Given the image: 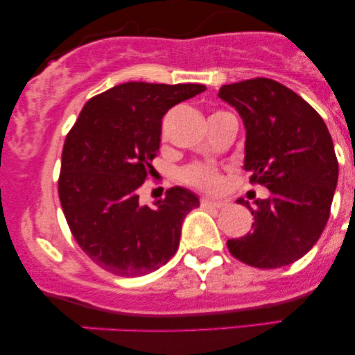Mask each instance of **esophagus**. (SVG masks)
Here are the masks:
<instances>
[{
    "instance_id": "esophagus-1",
    "label": "esophagus",
    "mask_w": 355,
    "mask_h": 355,
    "mask_svg": "<svg viewBox=\"0 0 355 355\" xmlns=\"http://www.w3.org/2000/svg\"><path fill=\"white\" fill-rule=\"evenodd\" d=\"M202 205L207 207V209H223V207L227 205V202L218 200V198L203 197V198H202Z\"/></svg>"
}]
</instances>
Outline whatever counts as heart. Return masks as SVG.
<instances>
[{"label": "heart", "instance_id": "heart-1", "mask_svg": "<svg viewBox=\"0 0 355 355\" xmlns=\"http://www.w3.org/2000/svg\"><path fill=\"white\" fill-rule=\"evenodd\" d=\"M183 178L191 185H197L205 190H214L220 185L218 173L209 166H190L183 172Z\"/></svg>", "mask_w": 355, "mask_h": 355}]
</instances>
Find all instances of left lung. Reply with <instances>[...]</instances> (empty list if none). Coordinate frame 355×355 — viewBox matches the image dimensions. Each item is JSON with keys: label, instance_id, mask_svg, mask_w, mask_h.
<instances>
[{"label": "left lung", "instance_id": "left-lung-1", "mask_svg": "<svg viewBox=\"0 0 355 355\" xmlns=\"http://www.w3.org/2000/svg\"><path fill=\"white\" fill-rule=\"evenodd\" d=\"M218 98L243 121V168L270 191L254 207L245 203L254 229L227 247L252 267L288 266L311 250L331 214L339 178L331 133L307 101L274 80L223 85Z\"/></svg>", "mask_w": 355, "mask_h": 355}]
</instances>
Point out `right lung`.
<instances>
[{
  "instance_id": "obj_1",
  "label": "right lung",
  "mask_w": 355,
  "mask_h": 355,
  "mask_svg": "<svg viewBox=\"0 0 355 355\" xmlns=\"http://www.w3.org/2000/svg\"><path fill=\"white\" fill-rule=\"evenodd\" d=\"M203 85L130 81L88 100L64 140L60 202L81 250L115 275L165 266L180 243L187 214L200 205L183 187L141 205L138 189L160 150L162 118Z\"/></svg>"
}]
</instances>
